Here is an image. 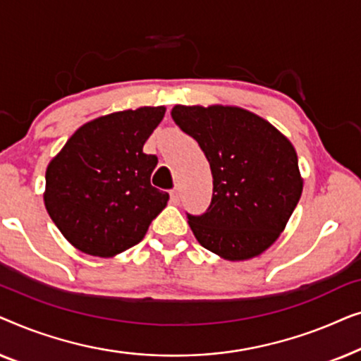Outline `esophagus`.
<instances>
[{
	"mask_svg": "<svg viewBox=\"0 0 361 361\" xmlns=\"http://www.w3.org/2000/svg\"><path fill=\"white\" fill-rule=\"evenodd\" d=\"M179 189H177V187H174V189L171 190V200L174 202V204H179Z\"/></svg>",
	"mask_w": 361,
	"mask_h": 361,
	"instance_id": "1",
	"label": "esophagus"
}]
</instances>
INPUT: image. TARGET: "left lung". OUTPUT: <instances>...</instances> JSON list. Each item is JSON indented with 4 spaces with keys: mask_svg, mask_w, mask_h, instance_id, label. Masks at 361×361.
<instances>
[{
    "mask_svg": "<svg viewBox=\"0 0 361 361\" xmlns=\"http://www.w3.org/2000/svg\"><path fill=\"white\" fill-rule=\"evenodd\" d=\"M171 115L199 142L214 176L209 209L187 214L195 238L230 261L261 255L278 240L302 194L293 145L243 108L176 105Z\"/></svg>",
    "mask_w": 361,
    "mask_h": 361,
    "instance_id": "8db88e82",
    "label": "left lung"
}]
</instances>
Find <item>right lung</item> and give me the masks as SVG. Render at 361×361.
Listing matches in <instances>:
<instances>
[{
	"mask_svg": "<svg viewBox=\"0 0 361 361\" xmlns=\"http://www.w3.org/2000/svg\"><path fill=\"white\" fill-rule=\"evenodd\" d=\"M164 106L100 116L73 133L46 171L47 214L77 250L110 258L145 238L169 194L151 185L157 164L142 146Z\"/></svg>",
	"mask_w": 361,
	"mask_h": 361,
	"instance_id": "obj_1",
	"label": "right lung"
}]
</instances>
